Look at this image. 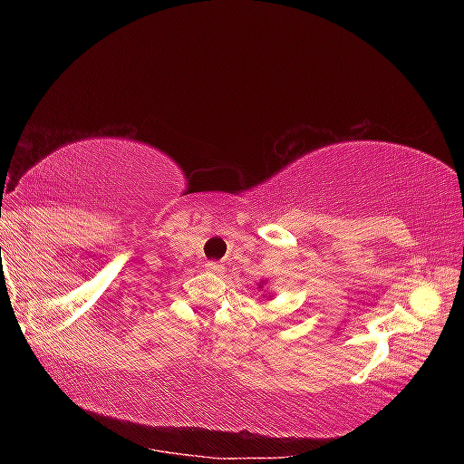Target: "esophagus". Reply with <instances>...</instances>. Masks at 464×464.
<instances>
[{
    "mask_svg": "<svg viewBox=\"0 0 464 464\" xmlns=\"http://www.w3.org/2000/svg\"><path fill=\"white\" fill-rule=\"evenodd\" d=\"M204 268H207L210 274H221V272H225V266L218 264V262H207V264H204Z\"/></svg>",
    "mask_w": 464,
    "mask_h": 464,
    "instance_id": "34e87169",
    "label": "esophagus"
}]
</instances>
